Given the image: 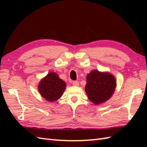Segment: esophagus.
<instances>
[{"label": "esophagus", "instance_id": "1", "mask_svg": "<svg viewBox=\"0 0 147 147\" xmlns=\"http://www.w3.org/2000/svg\"><path fill=\"white\" fill-rule=\"evenodd\" d=\"M73 85L74 86H78L79 83L78 82H76V81H74V82H73Z\"/></svg>", "mask_w": 147, "mask_h": 147}]
</instances>
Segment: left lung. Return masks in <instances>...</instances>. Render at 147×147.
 <instances>
[{
    "label": "left lung",
    "instance_id": "obj_1",
    "mask_svg": "<svg viewBox=\"0 0 147 147\" xmlns=\"http://www.w3.org/2000/svg\"><path fill=\"white\" fill-rule=\"evenodd\" d=\"M116 80L109 72L93 70L86 76L85 92L95 105H99L111 98L116 87Z\"/></svg>",
    "mask_w": 147,
    "mask_h": 147
}]
</instances>
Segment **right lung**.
<instances>
[{
  "instance_id": "obj_1",
  "label": "right lung",
  "mask_w": 147,
  "mask_h": 147,
  "mask_svg": "<svg viewBox=\"0 0 147 147\" xmlns=\"http://www.w3.org/2000/svg\"><path fill=\"white\" fill-rule=\"evenodd\" d=\"M66 88V84L55 72H51L42 78L38 85V90L47 101L54 102L60 98Z\"/></svg>"
}]
</instances>
